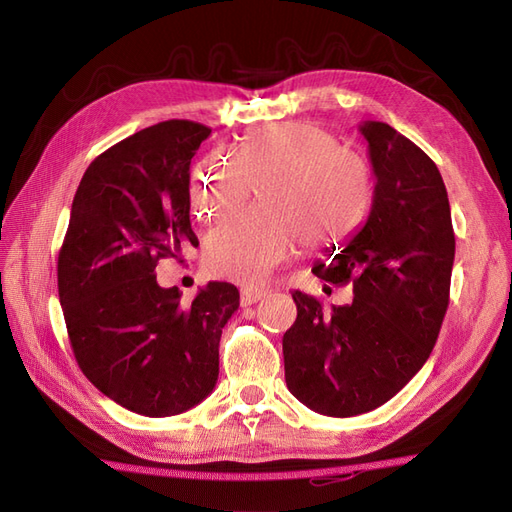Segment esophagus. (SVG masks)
Masks as SVG:
<instances>
[{
    "instance_id": "1",
    "label": "esophagus",
    "mask_w": 512,
    "mask_h": 512,
    "mask_svg": "<svg viewBox=\"0 0 512 512\" xmlns=\"http://www.w3.org/2000/svg\"><path fill=\"white\" fill-rule=\"evenodd\" d=\"M262 297H265V290L258 288H241V305H254Z\"/></svg>"
}]
</instances>
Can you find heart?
<instances>
[{"mask_svg": "<svg viewBox=\"0 0 512 512\" xmlns=\"http://www.w3.org/2000/svg\"><path fill=\"white\" fill-rule=\"evenodd\" d=\"M258 185L262 205L215 228L205 241L207 269L243 286L265 284L301 241L318 247L352 235L371 207L361 158L303 121L254 130L232 156L211 151L194 166L192 211L203 224L222 222Z\"/></svg>", "mask_w": 512, "mask_h": 512, "instance_id": "obj_1", "label": "heart"}]
</instances>
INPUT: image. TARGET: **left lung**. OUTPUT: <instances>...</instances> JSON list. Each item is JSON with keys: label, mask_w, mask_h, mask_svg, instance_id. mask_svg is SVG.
Instances as JSON below:
<instances>
[{"label": "left lung", "mask_w": 512, "mask_h": 512, "mask_svg": "<svg viewBox=\"0 0 512 512\" xmlns=\"http://www.w3.org/2000/svg\"><path fill=\"white\" fill-rule=\"evenodd\" d=\"M359 130L376 177L367 222L314 265L324 282H350L354 299L324 312L316 297L294 290L297 320L282 339L290 393L324 416L386 404L425 365L455 260L438 166L389 123L365 121Z\"/></svg>", "instance_id": "obj_1"}]
</instances>
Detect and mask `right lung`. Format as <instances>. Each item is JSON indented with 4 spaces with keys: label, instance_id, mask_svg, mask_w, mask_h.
I'll return each instance as SVG.
<instances>
[{
    "label": "right lung",
    "instance_id": "right-lung-1",
    "mask_svg": "<svg viewBox=\"0 0 512 512\" xmlns=\"http://www.w3.org/2000/svg\"><path fill=\"white\" fill-rule=\"evenodd\" d=\"M211 130L170 119L106 149L72 200L57 286L70 344L87 380L143 416L200 404L218 382L220 337L239 290L209 282L190 305L156 280L160 258L198 245L190 164Z\"/></svg>",
    "mask_w": 512,
    "mask_h": 512
}]
</instances>
